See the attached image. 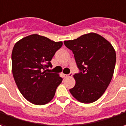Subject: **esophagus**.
Here are the masks:
<instances>
[{"label": "esophagus", "instance_id": "1", "mask_svg": "<svg viewBox=\"0 0 126 126\" xmlns=\"http://www.w3.org/2000/svg\"><path fill=\"white\" fill-rule=\"evenodd\" d=\"M73 76V73L72 72H70L69 74H64V77L65 78H67V77H72Z\"/></svg>", "mask_w": 126, "mask_h": 126}]
</instances>
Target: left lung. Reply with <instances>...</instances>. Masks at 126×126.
<instances>
[{
    "instance_id": "left-lung-1",
    "label": "left lung",
    "mask_w": 126,
    "mask_h": 126,
    "mask_svg": "<svg viewBox=\"0 0 126 126\" xmlns=\"http://www.w3.org/2000/svg\"><path fill=\"white\" fill-rule=\"evenodd\" d=\"M64 44L74 54L80 72L75 74V86L69 89L82 103L97 100L111 81L116 63V53L110 42L98 34L90 32Z\"/></svg>"
}]
</instances>
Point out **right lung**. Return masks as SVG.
Wrapping results in <instances>:
<instances>
[{
  "instance_id": "1",
  "label": "right lung",
  "mask_w": 126,
  "mask_h": 126,
  "mask_svg": "<svg viewBox=\"0 0 126 126\" xmlns=\"http://www.w3.org/2000/svg\"><path fill=\"white\" fill-rule=\"evenodd\" d=\"M62 42H55L37 34L27 36L15 44L12 54V72L20 93L30 102L44 105L52 100L63 78L47 72L50 61Z\"/></svg>"
}]
</instances>
